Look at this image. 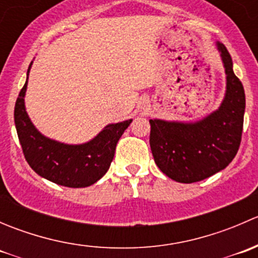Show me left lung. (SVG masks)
Returning <instances> with one entry per match:
<instances>
[{"mask_svg":"<svg viewBox=\"0 0 258 258\" xmlns=\"http://www.w3.org/2000/svg\"><path fill=\"white\" fill-rule=\"evenodd\" d=\"M226 74L220 107L196 122L150 119V146L156 165L171 179L192 183L227 167L241 144L244 90L225 45L216 42Z\"/></svg>","mask_w":258,"mask_h":258,"instance_id":"8db88e82","label":"left lung"}]
</instances>
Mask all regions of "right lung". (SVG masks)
Wrapping results in <instances>:
<instances>
[{
	"label": "right lung",
	"instance_id": "1",
	"mask_svg": "<svg viewBox=\"0 0 258 258\" xmlns=\"http://www.w3.org/2000/svg\"><path fill=\"white\" fill-rule=\"evenodd\" d=\"M27 79L15 105V124L26 161L41 177L66 187H87L97 182L110 168L119 137L132 119L110 123L91 141L67 145L43 136L28 117L25 106Z\"/></svg>",
	"mask_w": 258,
	"mask_h": 258
}]
</instances>
